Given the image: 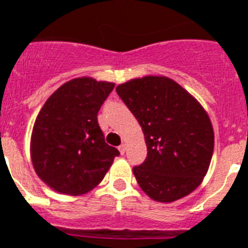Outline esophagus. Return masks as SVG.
I'll return each instance as SVG.
<instances>
[{"label":"esophagus","instance_id":"esophagus-1","mask_svg":"<svg viewBox=\"0 0 248 248\" xmlns=\"http://www.w3.org/2000/svg\"><path fill=\"white\" fill-rule=\"evenodd\" d=\"M119 151H120V154L122 155H124V153H125V150H126V146H125V144H122V145H119Z\"/></svg>","mask_w":248,"mask_h":248}]
</instances>
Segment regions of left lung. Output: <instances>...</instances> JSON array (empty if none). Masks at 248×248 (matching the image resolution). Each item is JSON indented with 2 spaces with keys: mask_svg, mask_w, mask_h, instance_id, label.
Returning a JSON list of instances; mask_svg holds the SVG:
<instances>
[{
  "mask_svg": "<svg viewBox=\"0 0 248 248\" xmlns=\"http://www.w3.org/2000/svg\"><path fill=\"white\" fill-rule=\"evenodd\" d=\"M117 93L145 137V161L133 168L141 190L159 202L194 191L209 170L215 140L200 103L168 77L131 79L118 85Z\"/></svg>",
  "mask_w": 248,
  "mask_h": 248,
  "instance_id": "obj_1",
  "label": "left lung"
}]
</instances>
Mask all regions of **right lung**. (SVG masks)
<instances>
[{
  "instance_id": "add662e5",
  "label": "right lung",
  "mask_w": 248,
  "mask_h": 248,
  "mask_svg": "<svg viewBox=\"0 0 248 248\" xmlns=\"http://www.w3.org/2000/svg\"><path fill=\"white\" fill-rule=\"evenodd\" d=\"M113 88L114 83L76 78L61 85L37 115L31 157L37 175L54 191L87 194L119 155L118 149L105 143L97 119Z\"/></svg>"
}]
</instances>
